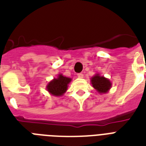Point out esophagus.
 I'll return each instance as SVG.
<instances>
[{
    "instance_id": "1",
    "label": "esophagus",
    "mask_w": 146,
    "mask_h": 146,
    "mask_svg": "<svg viewBox=\"0 0 146 146\" xmlns=\"http://www.w3.org/2000/svg\"><path fill=\"white\" fill-rule=\"evenodd\" d=\"M77 76L79 78H83V74H82V73H78L77 74Z\"/></svg>"
}]
</instances>
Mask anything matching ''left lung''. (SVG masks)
I'll list each match as a JSON object with an SVG mask.
<instances>
[{"label":"left lung","mask_w":146,"mask_h":146,"mask_svg":"<svg viewBox=\"0 0 146 146\" xmlns=\"http://www.w3.org/2000/svg\"><path fill=\"white\" fill-rule=\"evenodd\" d=\"M91 82L94 89H96L100 94L107 93L111 88V81L104 76H101L98 73L91 78Z\"/></svg>","instance_id":"obj_1"}]
</instances>
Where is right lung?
Returning <instances> with one entry per match:
<instances>
[{
  "label": "right lung",
  "instance_id": "obj_1",
  "mask_svg": "<svg viewBox=\"0 0 146 146\" xmlns=\"http://www.w3.org/2000/svg\"><path fill=\"white\" fill-rule=\"evenodd\" d=\"M72 79L59 74L57 78H54L47 85L46 89L49 93L54 96H63L68 88V84Z\"/></svg>",
  "mask_w": 146,
  "mask_h": 146
}]
</instances>
